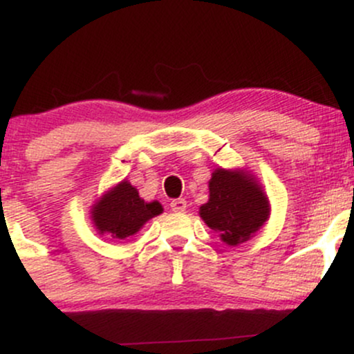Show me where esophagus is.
Wrapping results in <instances>:
<instances>
[{"instance_id": "esophagus-1", "label": "esophagus", "mask_w": 354, "mask_h": 354, "mask_svg": "<svg viewBox=\"0 0 354 354\" xmlns=\"http://www.w3.org/2000/svg\"><path fill=\"white\" fill-rule=\"evenodd\" d=\"M169 206H171L173 211H185L186 209V200H183V198H178V200H173L169 203Z\"/></svg>"}]
</instances>
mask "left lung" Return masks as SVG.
<instances>
[{
    "instance_id": "obj_1",
    "label": "left lung",
    "mask_w": 354,
    "mask_h": 354,
    "mask_svg": "<svg viewBox=\"0 0 354 354\" xmlns=\"http://www.w3.org/2000/svg\"><path fill=\"white\" fill-rule=\"evenodd\" d=\"M200 216L230 246L245 243L270 218V201L254 176L245 171L214 169L209 200Z\"/></svg>"
}]
</instances>
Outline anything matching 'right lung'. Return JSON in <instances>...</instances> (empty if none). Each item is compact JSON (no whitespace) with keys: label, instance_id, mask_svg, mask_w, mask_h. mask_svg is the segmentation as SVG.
Here are the masks:
<instances>
[{"label":"right lung","instance_id":"1","mask_svg":"<svg viewBox=\"0 0 354 354\" xmlns=\"http://www.w3.org/2000/svg\"><path fill=\"white\" fill-rule=\"evenodd\" d=\"M163 206L158 201L146 203L131 183L121 181L93 206L91 219L100 234L124 239L138 233L146 221L158 216Z\"/></svg>","mask_w":354,"mask_h":354}]
</instances>
